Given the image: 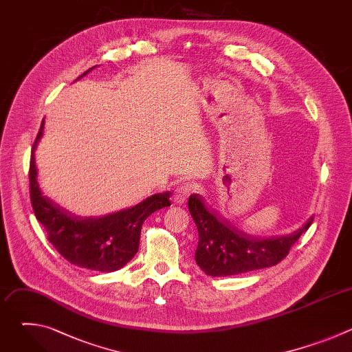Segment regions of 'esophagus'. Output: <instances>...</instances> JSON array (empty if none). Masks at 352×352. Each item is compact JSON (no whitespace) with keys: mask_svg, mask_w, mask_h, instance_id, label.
I'll return each instance as SVG.
<instances>
[{"mask_svg":"<svg viewBox=\"0 0 352 352\" xmlns=\"http://www.w3.org/2000/svg\"><path fill=\"white\" fill-rule=\"evenodd\" d=\"M190 193V188L188 185H178L173 190V199L175 205H184L186 202V199Z\"/></svg>","mask_w":352,"mask_h":352,"instance_id":"34e87169","label":"esophagus"}]
</instances>
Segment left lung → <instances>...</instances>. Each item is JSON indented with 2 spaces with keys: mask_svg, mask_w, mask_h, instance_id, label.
<instances>
[{
  "mask_svg": "<svg viewBox=\"0 0 352 352\" xmlns=\"http://www.w3.org/2000/svg\"><path fill=\"white\" fill-rule=\"evenodd\" d=\"M188 209L199 232L195 261L208 276L213 277L234 276L277 265L314 220L311 217L288 235L255 238L221 220L209 209L202 196L190 195Z\"/></svg>",
  "mask_w": 352,
  "mask_h": 352,
  "instance_id": "obj_1",
  "label": "left lung"
}]
</instances>
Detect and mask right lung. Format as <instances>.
<instances>
[{"label": "right lung", "mask_w": 352, "mask_h": 352, "mask_svg": "<svg viewBox=\"0 0 352 352\" xmlns=\"http://www.w3.org/2000/svg\"><path fill=\"white\" fill-rule=\"evenodd\" d=\"M87 69L78 79L89 74ZM43 136V124L33 144L29 181L36 219L45 228L48 241L72 265L111 273L124 267L138 252L143 221L156 210L171 205L170 192L157 193L136 206L102 217H78L57 206L40 190L34 150Z\"/></svg>", "instance_id": "obj_1"}]
</instances>
